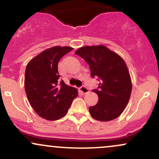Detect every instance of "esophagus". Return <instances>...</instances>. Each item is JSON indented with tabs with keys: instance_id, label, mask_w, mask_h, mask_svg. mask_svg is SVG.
<instances>
[{
	"instance_id": "esophagus-1",
	"label": "esophagus",
	"mask_w": 159,
	"mask_h": 159,
	"mask_svg": "<svg viewBox=\"0 0 159 159\" xmlns=\"http://www.w3.org/2000/svg\"><path fill=\"white\" fill-rule=\"evenodd\" d=\"M80 91H81L83 94H86L89 92L88 89H87L85 86H82V87H80Z\"/></svg>"
}]
</instances>
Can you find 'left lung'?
<instances>
[{"instance_id": "8db88e82", "label": "left lung", "mask_w": 159, "mask_h": 159, "mask_svg": "<svg viewBox=\"0 0 159 159\" xmlns=\"http://www.w3.org/2000/svg\"><path fill=\"white\" fill-rule=\"evenodd\" d=\"M88 63L92 78L98 77V103L89 108L91 116L99 121L117 118L129 102L132 81L125 61L120 55L102 45L84 46L75 52Z\"/></svg>"}]
</instances>
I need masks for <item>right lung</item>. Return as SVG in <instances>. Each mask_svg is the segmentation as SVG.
<instances>
[{"mask_svg":"<svg viewBox=\"0 0 159 159\" xmlns=\"http://www.w3.org/2000/svg\"><path fill=\"white\" fill-rule=\"evenodd\" d=\"M71 47L55 46L41 52L27 63L25 69V88L27 97L39 116L48 120H57L68 112L77 89L59 82L58 62Z\"/></svg>","mask_w":159,"mask_h":159,"instance_id":"1","label":"right lung"}]
</instances>
